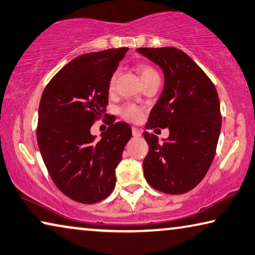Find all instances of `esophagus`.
Segmentation results:
<instances>
[{
    "label": "esophagus",
    "mask_w": 255,
    "mask_h": 255,
    "mask_svg": "<svg viewBox=\"0 0 255 255\" xmlns=\"http://www.w3.org/2000/svg\"><path fill=\"white\" fill-rule=\"evenodd\" d=\"M131 131H132V136H134V137H139L140 135H142V132H140L139 129L136 128V127H132Z\"/></svg>",
    "instance_id": "esophagus-1"
}]
</instances>
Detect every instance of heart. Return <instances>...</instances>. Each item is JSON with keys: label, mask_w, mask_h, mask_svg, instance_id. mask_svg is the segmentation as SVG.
<instances>
[{"label": "heart", "mask_w": 255, "mask_h": 255, "mask_svg": "<svg viewBox=\"0 0 255 255\" xmlns=\"http://www.w3.org/2000/svg\"><path fill=\"white\" fill-rule=\"evenodd\" d=\"M137 68H138V71L140 74V77H142L143 83L146 82L148 79H151L152 77L159 76L157 75V72L153 69L151 66H147V64H139ZM116 78H117V72L115 71L111 75L110 79H109V91L110 92L115 90ZM120 113L125 119L130 120V121H138L140 118H142L143 110L142 108H139L134 103H127L120 108Z\"/></svg>", "instance_id": "obj_1"}]
</instances>
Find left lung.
<instances>
[{"instance_id": "obj_1", "label": "left lung", "mask_w": 255, "mask_h": 255, "mask_svg": "<svg viewBox=\"0 0 255 255\" xmlns=\"http://www.w3.org/2000/svg\"><path fill=\"white\" fill-rule=\"evenodd\" d=\"M137 52L160 66L164 87L145 128H168L161 143L144 131L148 153L144 176L153 188L167 194L189 192L207 175L221 129L220 102L211 79L176 47H140Z\"/></svg>"}]
</instances>
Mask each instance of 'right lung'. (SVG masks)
Returning <instances> with one entry per match:
<instances>
[{
  "mask_svg": "<svg viewBox=\"0 0 255 255\" xmlns=\"http://www.w3.org/2000/svg\"><path fill=\"white\" fill-rule=\"evenodd\" d=\"M127 51L77 56L50 80L40 98L36 130L40 154L56 187L79 203H96L112 193L116 168L131 137L125 123H112L101 139L91 134L109 103V79Z\"/></svg>",
  "mask_w": 255,
  "mask_h": 255,
  "instance_id": "1",
  "label": "right lung"
}]
</instances>
